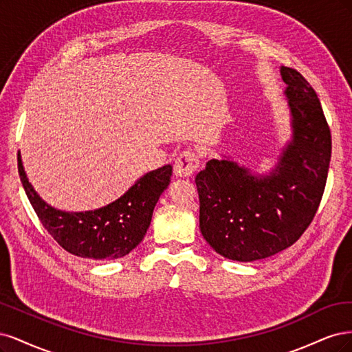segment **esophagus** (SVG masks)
<instances>
[{"label": "esophagus", "mask_w": 352, "mask_h": 352, "mask_svg": "<svg viewBox=\"0 0 352 352\" xmlns=\"http://www.w3.org/2000/svg\"><path fill=\"white\" fill-rule=\"evenodd\" d=\"M197 168H199V156L191 151H186L181 153L174 164V171H175V175L178 177H191L197 171Z\"/></svg>", "instance_id": "34e87169"}]
</instances>
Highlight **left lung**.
Instances as JSON below:
<instances>
[{"label": "left lung", "mask_w": 352, "mask_h": 352, "mask_svg": "<svg viewBox=\"0 0 352 352\" xmlns=\"http://www.w3.org/2000/svg\"><path fill=\"white\" fill-rule=\"evenodd\" d=\"M291 140L267 175L228 156L210 160L196 175L200 231L214 252L236 262L274 256L309 228L324 191L332 153L331 130L310 83L280 67Z\"/></svg>", "instance_id": "8db88e82"}]
</instances>
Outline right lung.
Here are the masks:
<instances>
[{
  "label": "right lung",
  "mask_w": 352,
  "mask_h": 352,
  "mask_svg": "<svg viewBox=\"0 0 352 352\" xmlns=\"http://www.w3.org/2000/svg\"><path fill=\"white\" fill-rule=\"evenodd\" d=\"M17 165L21 184L45 230L64 250L95 260L120 258L142 243L156 203L173 175V166L164 165L140 177L120 199L104 208L65 212L50 206L32 187L20 152Z\"/></svg>",
  "instance_id": "add662e5"
}]
</instances>
